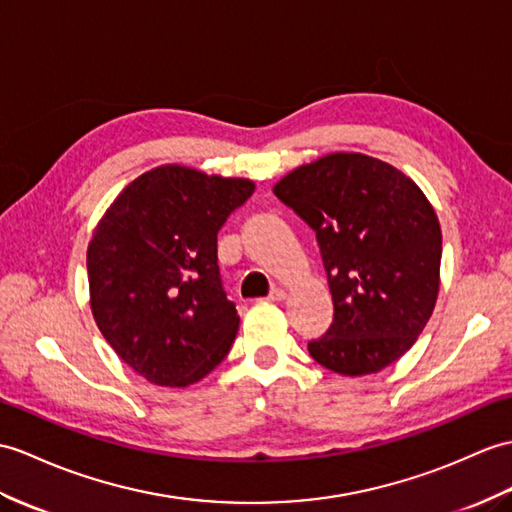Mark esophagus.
I'll return each instance as SVG.
<instances>
[{"instance_id": "34e87169", "label": "esophagus", "mask_w": 512, "mask_h": 512, "mask_svg": "<svg viewBox=\"0 0 512 512\" xmlns=\"http://www.w3.org/2000/svg\"><path fill=\"white\" fill-rule=\"evenodd\" d=\"M283 299H285V290L281 288H275L268 294V301H283Z\"/></svg>"}]
</instances>
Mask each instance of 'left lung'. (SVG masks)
I'll return each mask as SVG.
<instances>
[{
	"mask_svg": "<svg viewBox=\"0 0 512 512\" xmlns=\"http://www.w3.org/2000/svg\"><path fill=\"white\" fill-rule=\"evenodd\" d=\"M272 192L316 231L334 299V323L307 344L312 358L347 377L399 360L430 320L441 283V224L419 185L390 163L334 152Z\"/></svg>",
	"mask_w": 512,
	"mask_h": 512,
	"instance_id": "obj_1",
	"label": "left lung"
}]
</instances>
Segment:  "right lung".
Masks as SVG:
<instances>
[{"instance_id":"right-lung-1","label":"right lung","mask_w":512,"mask_h":512,"mask_svg":"<svg viewBox=\"0 0 512 512\" xmlns=\"http://www.w3.org/2000/svg\"><path fill=\"white\" fill-rule=\"evenodd\" d=\"M253 192L248 178L161 165L126 185L95 227L93 318L150 384L185 388L227 358L240 316L220 281L218 231Z\"/></svg>"}]
</instances>
